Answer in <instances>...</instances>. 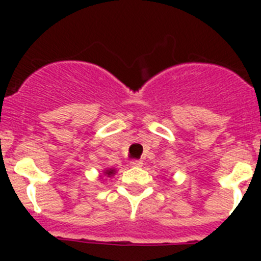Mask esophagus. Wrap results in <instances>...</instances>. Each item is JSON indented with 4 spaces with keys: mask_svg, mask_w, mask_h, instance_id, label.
<instances>
[{
    "mask_svg": "<svg viewBox=\"0 0 261 261\" xmlns=\"http://www.w3.org/2000/svg\"><path fill=\"white\" fill-rule=\"evenodd\" d=\"M130 166H132V167H141L142 161H132V162H130Z\"/></svg>",
    "mask_w": 261,
    "mask_h": 261,
    "instance_id": "obj_1",
    "label": "esophagus"
}]
</instances>
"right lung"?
Returning <instances> with one entry per match:
<instances>
[{
	"mask_svg": "<svg viewBox=\"0 0 261 261\" xmlns=\"http://www.w3.org/2000/svg\"><path fill=\"white\" fill-rule=\"evenodd\" d=\"M116 174V168H114V167H108V168H105V170H103V172L100 175H99V177H100V179H103V177H111V176H114V175Z\"/></svg>",
	"mask_w": 261,
	"mask_h": 261,
	"instance_id": "right-lung-1",
	"label": "right lung"
}]
</instances>
